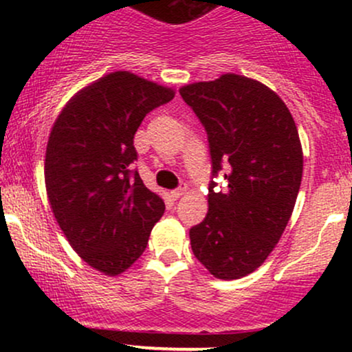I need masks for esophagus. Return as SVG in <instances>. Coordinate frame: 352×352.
Here are the masks:
<instances>
[{
  "label": "esophagus",
  "mask_w": 352,
  "mask_h": 352,
  "mask_svg": "<svg viewBox=\"0 0 352 352\" xmlns=\"http://www.w3.org/2000/svg\"><path fill=\"white\" fill-rule=\"evenodd\" d=\"M187 190H188V187L185 184H182L179 188H175V190H172L170 192V195H172V199L173 200H177V199H180L182 195H184V193H187Z\"/></svg>",
  "instance_id": "esophagus-1"
}]
</instances>
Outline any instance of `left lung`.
Returning a JSON list of instances; mask_svg holds the SVG:
<instances>
[{"instance_id":"1","label":"left lung","mask_w":352,"mask_h":352,"mask_svg":"<svg viewBox=\"0 0 352 352\" xmlns=\"http://www.w3.org/2000/svg\"><path fill=\"white\" fill-rule=\"evenodd\" d=\"M180 96L208 137V213L190 228L192 252L220 280L246 276L268 258L288 225L302 177V151L288 107L265 84L223 74Z\"/></svg>"}]
</instances>
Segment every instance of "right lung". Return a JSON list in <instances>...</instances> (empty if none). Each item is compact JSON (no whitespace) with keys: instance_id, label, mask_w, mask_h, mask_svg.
<instances>
[{"instance_id":"right-lung-1","label":"right lung","mask_w":352,"mask_h":352,"mask_svg":"<svg viewBox=\"0 0 352 352\" xmlns=\"http://www.w3.org/2000/svg\"><path fill=\"white\" fill-rule=\"evenodd\" d=\"M173 96L132 72H111L79 91L51 129L44 180L52 213L79 256L104 274L134 263L164 215V200L132 170L134 135Z\"/></svg>"}]
</instances>
